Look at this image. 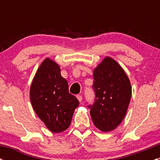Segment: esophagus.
I'll list each match as a JSON object with an SVG mask.
<instances>
[{
	"label": "esophagus",
	"instance_id": "34e87169",
	"mask_svg": "<svg viewBox=\"0 0 160 160\" xmlns=\"http://www.w3.org/2000/svg\"><path fill=\"white\" fill-rule=\"evenodd\" d=\"M77 99H78V101H80V102H81L82 99H83V97H82L81 95H77Z\"/></svg>",
	"mask_w": 160,
	"mask_h": 160
}]
</instances>
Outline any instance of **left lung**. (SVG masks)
<instances>
[{
	"label": "left lung",
	"instance_id": "8db88e82",
	"mask_svg": "<svg viewBox=\"0 0 160 160\" xmlns=\"http://www.w3.org/2000/svg\"><path fill=\"white\" fill-rule=\"evenodd\" d=\"M95 102L90 114L95 126L104 132L115 129L126 114L132 96L128 76L112 58L106 56L93 70Z\"/></svg>",
	"mask_w": 160,
	"mask_h": 160
}]
</instances>
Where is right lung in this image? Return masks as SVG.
I'll return each mask as SVG.
<instances>
[{
    "mask_svg": "<svg viewBox=\"0 0 160 160\" xmlns=\"http://www.w3.org/2000/svg\"><path fill=\"white\" fill-rule=\"evenodd\" d=\"M29 93L34 111L48 129L59 133L69 128L80 103L69 92L68 82L61 76L59 64L45 59L35 72Z\"/></svg>",
    "mask_w": 160,
    "mask_h": 160,
    "instance_id": "right-lung-1",
    "label": "right lung"
}]
</instances>
